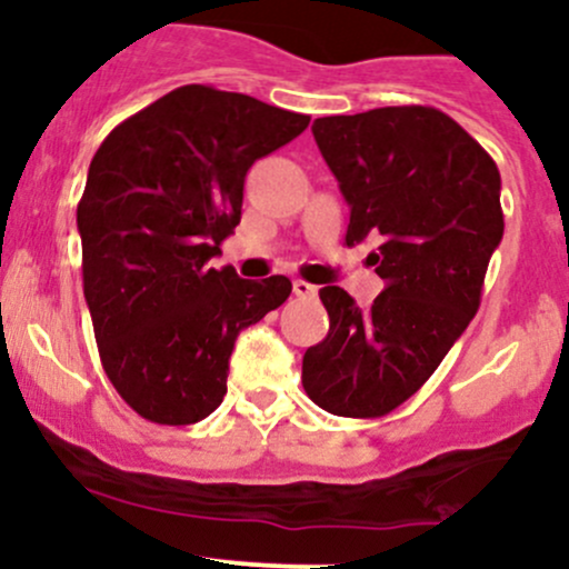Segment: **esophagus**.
I'll return each mask as SVG.
<instances>
[{
	"label": "esophagus",
	"mask_w": 569,
	"mask_h": 569,
	"mask_svg": "<svg viewBox=\"0 0 569 569\" xmlns=\"http://www.w3.org/2000/svg\"><path fill=\"white\" fill-rule=\"evenodd\" d=\"M293 293H297V297H316L318 293V289L312 283H307V280H293Z\"/></svg>",
	"instance_id": "obj_1"
}]
</instances>
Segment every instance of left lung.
I'll return each instance as SVG.
<instances>
[{
  "label": "left lung",
  "mask_w": 569,
  "mask_h": 569,
  "mask_svg": "<svg viewBox=\"0 0 569 569\" xmlns=\"http://www.w3.org/2000/svg\"><path fill=\"white\" fill-rule=\"evenodd\" d=\"M318 149L350 206L345 243L385 280L369 307L323 286L329 335L302 358L305 393L339 417L390 415L439 369L481 305L502 240L500 171L433 107L318 117Z\"/></svg>",
  "instance_id": "8db88e82"
}]
</instances>
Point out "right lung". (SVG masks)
Listing matches in <instances>:
<instances>
[{
	"mask_svg": "<svg viewBox=\"0 0 569 569\" xmlns=\"http://www.w3.org/2000/svg\"><path fill=\"white\" fill-rule=\"evenodd\" d=\"M310 117L184 84L98 147L77 227L103 371L143 420L192 426L219 407L234 339L289 299L291 280L208 264L240 224L243 181Z\"/></svg>",
	"mask_w": 569,
	"mask_h": 569,
	"instance_id": "right-lung-1",
	"label": "right lung"
}]
</instances>
